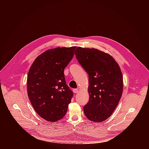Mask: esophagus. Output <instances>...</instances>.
Returning a JSON list of instances; mask_svg holds the SVG:
<instances>
[{
  "label": "esophagus",
  "mask_w": 149,
  "mask_h": 149,
  "mask_svg": "<svg viewBox=\"0 0 149 149\" xmlns=\"http://www.w3.org/2000/svg\"><path fill=\"white\" fill-rule=\"evenodd\" d=\"M73 92L74 93H78V89H73Z\"/></svg>",
  "instance_id": "obj_1"
}]
</instances>
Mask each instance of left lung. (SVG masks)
<instances>
[{"label": "left lung", "mask_w": 149, "mask_h": 149, "mask_svg": "<svg viewBox=\"0 0 149 149\" xmlns=\"http://www.w3.org/2000/svg\"><path fill=\"white\" fill-rule=\"evenodd\" d=\"M74 54L89 76L90 99L84 114L92 121L102 122L113 114L123 94L120 66L110 55L97 49L78 47Z\"/></svg>", "instance_id": "8db88e82"}]
</instances>
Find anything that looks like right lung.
<instances>
[{"mask_svg":"<svg viewBox=\"0 0 149 149\" xmlns=\"http://www.w3.org/2000/svg\"><path fill=\"white\" fill-rule=\"evenodd\" d=\"M76 47L48 49L33 61L27 78L28 95L36 113L51 122L61 120L67 111L73 93L66 84L63 70Z\"/></svg>","mask_w":149,"mask_h":149,"instance_id":"right-lung-1","label":"right lung"}]
</instances>
